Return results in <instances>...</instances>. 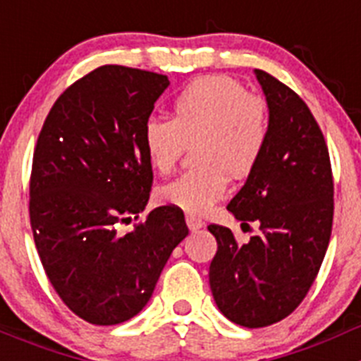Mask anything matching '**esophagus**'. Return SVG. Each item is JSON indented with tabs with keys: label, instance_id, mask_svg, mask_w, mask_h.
<instances>
[{
	"label": "esophagus",
	"instance_id": "obj_1",
	"mask_svg": "<svg viewBox=\"0 0 361 361\" xmlns=\"http://www.w3.org/2000/svg\"><path fill=\"white\" fill-rule=\"evenodd\" d=\"M186 224H188V228H190V231H197V229H200L204 226L202 220L197 219V216H191V215L186 216Z\"/></svg>",
	"mask_w": 361,
	"mask_h": 361
}]
</instances>
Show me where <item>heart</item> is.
Wrapping results in <instances>:
<instances>
[{
  "instance_id": "1",
  "label": "heart",
  "mask_w": 361,
  "mask_h": 361,
  "mask_svg": "<svg viewBox=\"0 0 361 361\" xmlns=\"http://www.w3.org/2000/svg\"><path fill=\"white\" fill-rule=\"evenodd\" d=\"M269 139V110L260 95L229 75H202L173 99V119L152 117L142 126V149L149 168L168 173L186 146L199 166L170 183L155 197L188 215H206L228 193V175L247 177Z\"/></svg>"
}]
</instances>
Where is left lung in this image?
I'll list each match as a JSON object with an SVG mask.
<instances>
[{
    "label": "left lung",
    "mask_w": 361,
    "mask_h": 361,
    "mask_svg": "<svg viewBox=\"0 0 361 361\" xmlns=\"http://www.w3.org/2000/svg\"><path fill=\"white\" fill-rule=\"evenodd\" d=\"M269 108V139L257 168L228 204L260 231L238 244L212 224L216 255L209 288L216 307L242 327L289 317L317 279L333 229L334 184L324 133L307 104L264 70H255Z\"/></svg>",
    "instance_id": "left-lung-1"
}]
</instances>
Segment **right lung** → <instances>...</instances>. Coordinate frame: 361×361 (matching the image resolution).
I'll return each instance as SVG.
<instances>
[{"mask_svg": "<svg viewBox=\"0 0 361 361\" xmlns=\"http://www.w3.org/2000/svg\"><path fill=\"white\" fill-rule=\"evenodd\" d=\"M166 75L104 65L54 103L34 149L30 226L44 273L79 318L116 325L141 312L171 251L188 235L184 213L145 212L153 171L142 126L168 88Z\"/></svg>", "mask_w": 361, "mask_h": 361, "instance_id": "obj_1", "label": "right lung"}]
</instances>
